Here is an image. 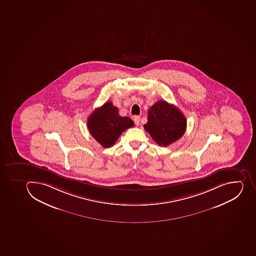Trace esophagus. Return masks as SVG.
I'll return each instance as SVG.
<instances>
[{
    "mask_svg": "<svg viewBox=\"0 0 256 256\" xmlns=\"http://www.w3.org/2000/svg\"><path fill=\"white\" fill-rule=\"evenodd\" d=\"M140 118L138 116H136L134 118V124H136V126H138V124H140Z\"/></svg>",
    "mask_w": 256,
    "mask_h": 256,
    "instance_id": "obj_1",
    "label": "esophagus"
}]
</instances>
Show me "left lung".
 I'll return each instance as SVG.
<instances>
[{
	"label": "left lung",
	"instance_id": "left-lung-1",
	"mask_svg": "<svg viewBox=\"0 0 256 256\" xmlns=\"http://www.w3.org/2000/svg\"><path fill=\"white\" fill-rule=\"evenodd\" d=\"M144 127L158 144L166 147L184 136L187 120L178 108L159 100L149 108Z\"/></svg>",
	"mask_w": 256,
	"mask_h": 256
}]
</instances>
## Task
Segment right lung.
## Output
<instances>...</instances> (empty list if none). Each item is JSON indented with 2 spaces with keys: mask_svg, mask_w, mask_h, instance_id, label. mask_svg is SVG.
Here are the masks:
<instances>
[{
  "mask_svg": "<svg viewBox=\"0 0 256 256\" xmlns=\"http://www.w3.org/2000/svg\"><path fill=\"white\" fill-rule=\"evenodd\" d=\"M134 124L130 118L119 115L118 108L112 102L96 108L87 120L90 133L104 148L112 146L120 134Z\"/></svg>",
  "mask_w": 256,
  "mask_h": 256,
  "instance_id": "1",
  "label": "right lung"
}]
</instances>
